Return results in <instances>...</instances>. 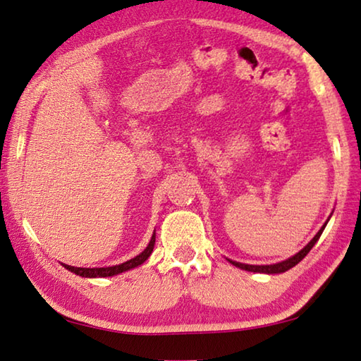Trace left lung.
<instances>
[{
    "label": "left lung",
    "mask_w": 361,
    "mask_h": 361,
    "mask_svg": "<svg viewBox=\"0 0 361 361\" xmlns=\"http://www.w3.org/2000/svg\"><path fill=\"white\" fill-rule=\"evenodd\" d=\"M328 224V220L324 224V226L319 230L317 235H315L312 238V241L309 243L305 249H301L298 254H295L293 257H290L288 260H283L281 263H276V264H245V263H239V262H233V260H228L231 264H235L236 268H241V269H245V271H250V273H264V274H279V273H286V271H288L290 268H293L295 264H298L302 258H305L309 250H311L314 247V244L319 241V238L322 235V231L325 230V226Z\"/></svg>",
    "instance_id": "8db88e82"
}]
</instances>
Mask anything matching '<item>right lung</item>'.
Wrapping results in <instances>:
<instances>
[{
  "label": "right lung",
  "instance_id": "1",
  "mask_svg": "<svg viewBox=\"0 0 361 361\" xmlns=\"http://www.w3.org/2000/svg\"><path fill=\"white\" fill-rule=\"evenodd\" d=\"M154 245H155V233L152 235L149 245L141 252V254L136 255L135 258H131V260H128V262L122 263V264H116V267H107V268H75V267H69V264H63V267L71 271V273L82 276V277L116 276V274H120V273H125V271H128V269L136 268V267H139V264H142L150 257L152 250H154Z\"/></svg>",
  "mask_w": 361,
  "mask_h": 361
}]
</instances>
